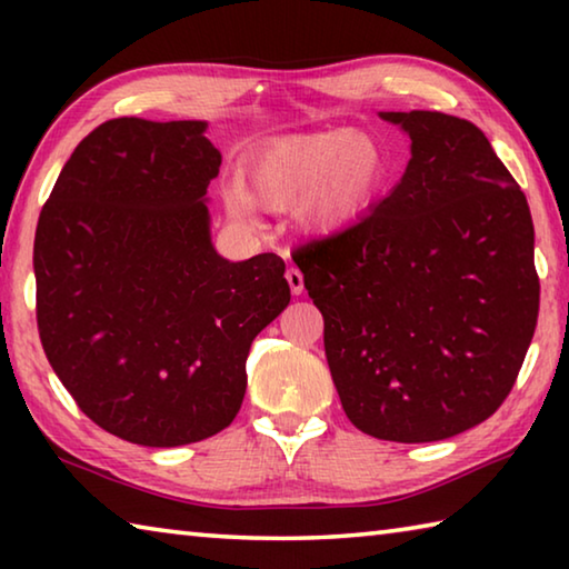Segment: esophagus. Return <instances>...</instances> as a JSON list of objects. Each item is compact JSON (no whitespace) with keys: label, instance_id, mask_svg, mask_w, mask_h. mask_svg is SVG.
I'll use <instances>...</instances> for the list:
<instances>
[{"label":"esophagus","instance_id":"esophagus-1","mask_svg":"<svg viewBox=\"0 0 569 569\" xmlns=\"http://www.w3.org/2000/svg\"><path fill=\"white\" fill-rule=\"evenodd\" d=\"M286 281H288V286H291V293L293 296H301L303 293V273L298 271V268H288Z\"/></svg>","mask_w":569,"mask_h":569}]
</instances>
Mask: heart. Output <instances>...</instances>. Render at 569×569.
<instances>
[{"instance_id": "heart-1", "label": "heart", "mask_w": 569, "mask_h": 569, "mask_svg": "<svg viewBox=\"0 0 569 569\" xmlns=\"http://www.w3.org/2000/svg\"><path fill=\"white\" fill-rule=\"evenodd\" d=\"M389 176L381 146L369 134L329 130L291 134L268 142L248 162L243 188L228 190L238 218H253L258 206L288 208L303 200L298 218L316 233H336L369 208Z\"/></svg>"}]
</instances>
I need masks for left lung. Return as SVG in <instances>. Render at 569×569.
<instances>
[{"label": "left lung", "mask_w": 569, "mask_h": 569, "mask_svg": "<svg viewBox=\"0 0 569 569\" xmlns=\"http://www.w3.org/2000/svg\"><path fill=\"white\" fill-rule=\"evenodd\" d=\"M411 138L407 172L341 233L296 250L326 359L363 435L421 445L502 407L539 311L525 192L477 124L381 112Z\"/></svg>", "instance_id": "1"}]
</instances>
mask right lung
<instances>
[{
    "mask_svg": "<svg viewBox=\"0 0 569 569\" xmlns=\"http://www.w3.org/2000/svg\"><path fill=\"white\" fill-rule=\"evenodd\" d=\"M208 122L118 118L57 178L34 233L37 329L62 387L110 435L180 447L226 429L250 343L291 301L286 263L210 243Z\"/></svg>",
    "mask_w": 569,
    "mask_h": 569,
    "instance_id": "obj_1",
    "label": "right lung"
}]
</instances>
